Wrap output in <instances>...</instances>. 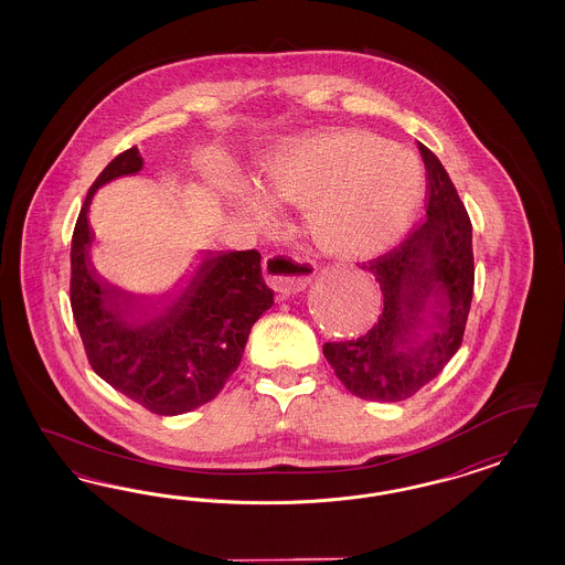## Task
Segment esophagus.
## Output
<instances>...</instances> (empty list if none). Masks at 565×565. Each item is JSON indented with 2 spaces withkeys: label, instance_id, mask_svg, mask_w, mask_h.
Returning a JSON list of instances; mask_svg holds the SVG:
<instances>
[{
  "label": "esophagus",
  "instance_id": "34e87169",
  "mask_svg": "<svg viewBox=\"0 0 565 565\" xmlns=\"http://www.w3.org/2000/svg\"><path fill=\"white\" fill-rule=\"evenodd\" d=\"M263 271H265L267 284L277 294H296L305 290L310 284L315 267H312V260L281 250L265 257Z\"/></svg>",
  "mask_w": 565,
  "mask_h": 565
}]
</instances>
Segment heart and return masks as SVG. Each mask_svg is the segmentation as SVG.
<instances>
[{"instance_id": "heart-1", "label": "heart", "mask_w": 565, "mask_h": 565, "mask_svg": "<svg viewBox=\"0 0 565 565\" xmlns=\"http://www.w3.org/2000/svg\"><path fill=\"white\" fill-rule=\"evenodd\" d=\"M420 168L392 140L360 130H327L288 142L263 175L265 194L281 205L307 206V230L327 255L369 258L406 227L420 199ZM223 199L258 223L269 206L238 184Z\"/></svg>"}]
</instances>
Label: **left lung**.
I'll use <instances>...</instances> for the list:
<instances>
[{"mask_svg":"<svg viewBox=\"0 0 565 565\" xmlns=\"http://www.w3.org/2000/svg\"><path fill=\"white\" fill-rule=\"evenodd\" d=\"M427 168V220L390 253L362 263L383 291V310L359 340L323 345L350 394L399 402L445 369L462 345L475 291L472 223L437 154L418 142ZM433 295L436 307L424 315ZM418 330L429 340L416 343Z\"/></svg>","mask_w":565,"mask_h":565,"instance_id":"8db88e82","label":"left lung"}]
</instances>
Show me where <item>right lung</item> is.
Returning <instances> with one entry per match:
<instances>
[{"label": "right lung", "mask_w": 565, "mask_h": 565, "mask_svg": "<svg viewBox=\"0 0 565 565\" xmlns=\"http://www.w3.org/2000/svg\"><path fill=\"white\" fill-rule=\"evenodd\" d=\"M140 168L142 157L130 147L86 192L70 248V305L93 371L145 411L175 416L222 392L274 290L257 250L211 255L170 312L147 326L128 323L137 300L99 277L88 257V205L102 184Z\"/></svg>", "instance_id": "1"}]
</instances>
